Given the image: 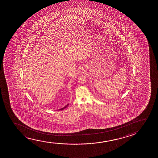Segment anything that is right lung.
Returning a JSON list of instances; mask_svg holds the SVG:
<instances>
[{"label": "right lung", "instance_id": "add662e5", "mask_svg": "<svg viewBox=\"0 0 158 158\" xmlns=\"http://www.w3.org/2000/svg\"><path fill=\"white\" fill-rule=\"evenodd\" d=\"M69 104H67V105H66V106L64 107H63V108H61V109H60V110H64V108H66V107H67V106H69Z\"/></svg>", "mask_w": 158, "mask_h": 158}]
</instances>
